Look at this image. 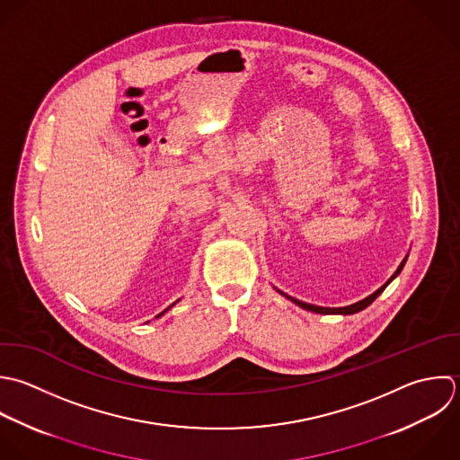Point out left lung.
Instances as JSON below:
<instances>
[{
  "label": "left lung",
  "instance_id": "obj_1",
  "mask_svg": "<svg viewBox=\"0 0 460 460\" xmlns=\"http://www.w3.org/2000/svg\"><path fill=\"white\" fill-rule=\"evenodd\" d=\"M407 258L409 256H405V260L400 263V267L396 269V272L389 278V281L385 283V285H382L376 292H373L371 296H367L366 299H362V301H358V303H353V305H349V306H341V308H326V306H315V305H310V303H303V301H299V299H296V297H292V296H287L285 292H281V290H278L281 296H285L287 299H290L294 305H297L299 308H303V310H308V312H314V314H323V315H353V314H357V312H362L364 308H367L385 288H387V285L402 272V269L405 267V261H407Z\"/></svg>",
  "mask_w": 460,
  "mask_h": 460
}]
</instances>
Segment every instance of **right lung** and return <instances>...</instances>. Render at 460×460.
<instances>
[{
    "label": "right lung",
    "instance_id": "add662e5",
    "mask_svg": "<svg viewBox=\"0 0 460 460\" xmlns=\"http://www.w3.org/2000/svg\"><path fill=\"white\" fill-rule=\"evenodd\" d=\"M179 301H181V299H177V301H175V303H173V305H170V306H168V308H166V310H164V312H161V314H159V315H155V319H159V317H163V315H164V314H166V312H168V310H170V308H172V306H175V305H177V303H179Z\"/></svg>",
    "mask_w": 460,
    "mask_h": 460
}]
</instances>
